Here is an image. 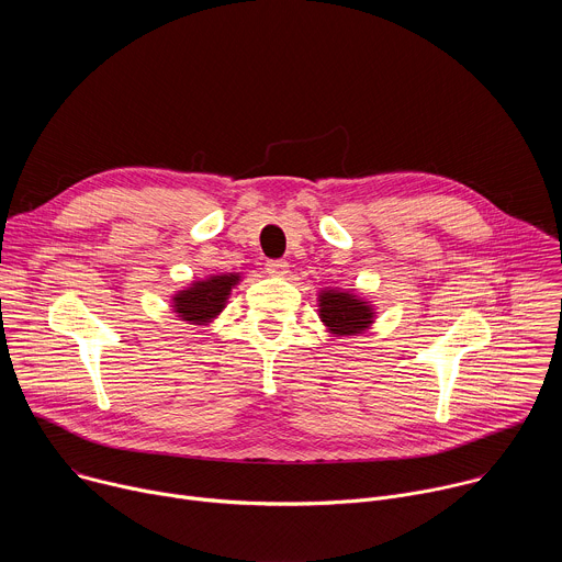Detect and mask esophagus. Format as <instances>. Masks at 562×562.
Masks as SVG:
<instances>
[{"instance_id":"34e87169","label":"esophagus","mask_w":562,"mask_h":562,"mask_svg":"<svg viewBox=\"0 0 562 562\" xmlns=\"http://www.w3.org/2000/svg\"><path fill=\"white\" fill-rule=\"evenodd\" d=\"M267 273H271V276H286L289 273V265L284 260H269L267 262Z\"/></svg>"}]
</instances>
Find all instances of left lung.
I'll list each match as a JSON object with an SVG mask.
<instances>
[{
    "instance_id": "left-lung-1",
    "label": "left lung",
    "mask_w": 562,
    "mask_h": 562,
    "mask_svg": "<svg viewBox=\"0 0 562 562\" xmlns=\"http://www.w3.org/2000/svg\"><path fill=\"white\" fill-rule=\"evenodd\" d=\"M319 317H323V323L329 327L331 334L353 336L371 325L373 311L356 295L331 289L319 295Z\"/></svg>"
}]
</instances>
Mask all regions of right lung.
Returning <instances> with one entry per match:
<instances>
[{"instance_id":"1","label":"right lung","mask_w":562,"mask_h":562,"mask_svg":"<svg viewBox=\"0 0 562 562\" xmlns=\"http://www.w3.org/2000/svg\"><path fill=\"white\" fill-rule=\"evenodd\" d=\"M239 280V276H213L202 282H193L187 291H180L173 302H176V313H180L182 319H189V323L204 325L211 317H215L231 293V286Z\"/></svg>"}]
</instances>
